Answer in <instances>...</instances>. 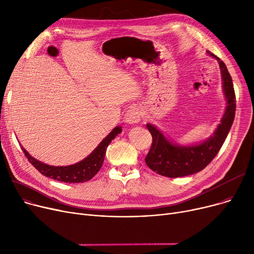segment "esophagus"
<instances>
[{
	"label": "esophagus",
	"instance_id": "34e87169",
	"mask_svg": "<svg viewBox=\"0 0 254 254\" xmlns=\"http://www.w3.org/2000/svg\"><path fill=\"white\" fill-rule=\"evenodd\" d=\"M140 122V112L137 108H130L125 115V123L127 125H136Z\"/></svg>",
	"mask_w": 254,
	"mask_h": 254
}]
</instances>
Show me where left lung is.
I'll list each match as a JSON object with an SVG mask.
<instances>
[{"label":"left lung","instance_id":"obj_1","mask_svg":"<svg viewBox=\"0 0 254 254\" xmlns=\"http://www.w3.org/2000/svg\"><path fill=\"white\" fill-rule=\"evenodd\" d=\"M207 55L217 60L219 64L222 90L226 101L224 114L220 124L208 139L191 145L176 144L169 140L155 126L151 124L146 125L152 135V145L145 158V163L152 171L162 176L170 178L184 177L205 169L220 150L234 123L236 96L232 77L225 64L219 58L210 51H207Z\"/></svg>","mask_w":254,"mask_h":254}]
</instances>
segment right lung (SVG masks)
I'll use <instances>...</instances> for the list:
<instances>
[{
  "mask_svg": "<svg viewBox=\"0 0 254 254\" xmlns=\"http://www.w3.org/2000/svg\"><path fill=\"white\" fill-rule=\"evenodd\" d=\"M122 127H114L110 134L107 136L102 142L97 146L96 149L93 150L88 156H86L81 162H79L70 166H50L38 161L33 157L28 151H26L22 146H20L24 155L28 157L29 162L40 172L42 175L52 178L55 180L65 182V183H82L90 180L97 173L100 171L106 150L111 141L122 132Z\"/></svg>",
  "mask_w": 254,
  "mask_h": 254,
  "instance_id": "right-lung-1",
  "label": "right lung"
}]
</instances>
